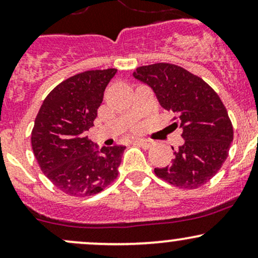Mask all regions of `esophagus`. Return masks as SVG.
<instances>
[{
  "label": "esophagus",
  "mask_w": 258,
  "mask_h": 258,
  "mask_svg": "<svg viewBox=\"0 0 258 258\" xmlns=\"http://www.w3.org/2000/svg\"><path fill=\"white\" fill-rule=\"evenodd\" d=\"M133 142H135L136 144H138V146L146 148V149H147V148H149L153 144V142L150 141V139H135Z\"/></svg>",
  "instance_id": "obj_1"
}]
</instances>
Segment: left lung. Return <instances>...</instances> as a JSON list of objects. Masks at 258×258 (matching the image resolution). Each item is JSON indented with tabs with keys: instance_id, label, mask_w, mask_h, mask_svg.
Here are the masks:
<instances>
[{
	"instance_id": "8db88e82",
	"label": "left lung",
	"mask_w": 258,
	"mask_h": 258,
	"mask_svg": "<svg viewBox=\"0 0 258 258\" xmlns=\"http://www.w3.org/2000/svg\"><path fill=\"white\" fill-rule=\"evenodd\" d=\"M133 78L152 88L160 105L176 115L172 126L182 130V146L166 167L155 168L159 178L183 189L209 182L226 161L233 126L218 94L199 76L174 64L139 67Z\"/></svg>"
}]
</instances>
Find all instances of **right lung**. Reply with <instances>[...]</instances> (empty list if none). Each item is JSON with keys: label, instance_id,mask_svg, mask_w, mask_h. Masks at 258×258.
<instances>
[{"label": "right lung", "instance_id": "add662e5", "mask_svg": "<svg viewBox=\"0 0 258 258\" xmlns=\"http://www.w3.org/2000/svg\"><path fill=\"white\" fill-rule=\"evenodd\" d=\"M116 69L90 70L60 82L43 100L31 132L41 171L73 197L102 191L117 177L126 147H97L87 137Z\"/></svg>", "mask_w": 258, "mask_h": 258}]
</instances>
